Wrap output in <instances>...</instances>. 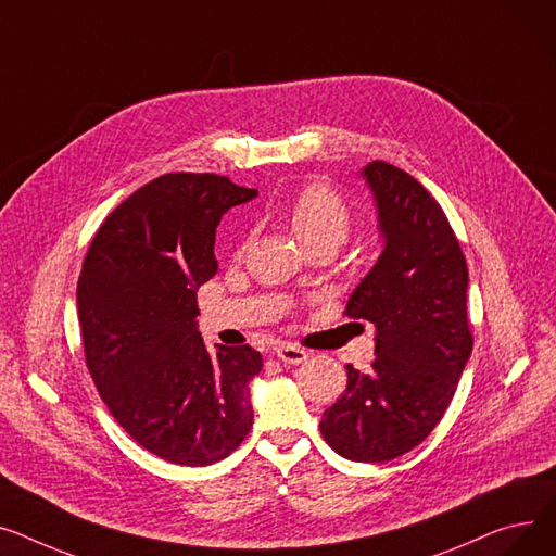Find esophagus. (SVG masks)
<instances>
[{
	"label": "esophagus",
	"instance_id": "esophagus-1",
	"mask_svg": "<svg viewBox=\"0 0 556 556\" xmlns=\"http://www.w3.org/2000/svg\"><path fill=\"white\" fill-rule=\"evenodd\" d=\"M276 354H278L280 362L287 364V366H299V364L307 362V356H309L303 348L293 345V343H278Z\"/></svg>",
	"mask_w": 556,
	"mask_h": 556
}]
</instances>
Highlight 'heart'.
I'll use <instances>...</instances> for the list:
<instances>
[{
	"label": "heart",
	"instance_id": "obj_1",
	"mask_svg": "<svg viewBox=\"0 0 556 556\" xmlns=\"http://www.w3.org/2000/svg\"><path fill=\"white\" fill-rule=\"evenodd\" d=\"M285 219L305 247L339 244L352 231V208L341 194L325 181L303 186L282 208Z\"/></svg>",
	"mask_w": 556,
	"mask_h": 556
}]
</instances>
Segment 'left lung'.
<instances>
[{
    "label": "left lung",
    "instance_id": "left-lung-1",
    "mask_svg": "<svg viewBox=\"0 0 556 556\" xmlns=\"http://www.w3.org/2000/svg\"><path fill=\"white\" fill-rule=\"evenodd\" d=\"M386 247L345 316L375 323L372 370L345 366L341 400L320 435L354 463H388L427 440L446 413L473 350L467 260L433 194L386 161L364 168Z\"/></svg>",
    "mask_w": 556,
    "mask_h": 556
}]
</instances>
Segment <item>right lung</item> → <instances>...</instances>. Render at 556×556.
Listing matches in <instances>:
<instances>
[{
	"mask_svg": "<svg viewBox=\"0 0 556 556\" xmlns=\"http://www.w3.org/2000/svg\"><path fill=\"white\" fill-rule=\"evenodd\" d=\"M255 198L213 173H168L121 202L98 228L78 278L85 364L98 395L156 458L204 467L231 455L253 427L251 345L208 352L198 287L217 271L222 215Z\"/></svg>",
	"mask_w": 556,
	"mask_h": 556,
	"instance_id": "obj_1",
	"label": "right lung"
}]
</instances>
